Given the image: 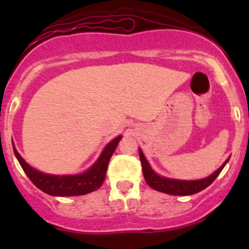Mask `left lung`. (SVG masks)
I'll use <instances>...</instances> for the list:
<instances>
[{
	"mask_svg": "<svg viewBox=\"0 0 249 249\" xmlns=\"http://www.w3.org/2000/svg\"><path fill=\"white\" fill-rule=\"evenodd\" d=\"M140 160L141 163H142V172H143L144 179H146L147 184L149 187H152L153 190L172 196H190L201 192V191H203L204 188L210 186L215 178L218 177V175L222 172V169L224 168V166L227 164L230 158L215 172H213L212 175L208 176L207 178H203V179H196V181H181V179H172V178H166L157 175L151 168L148 160H146V157H144V155L142 153L141 149Z\"/></svg>",
	"mask_w": 249,
	"mask_h": 249,
	"instance_id": "left-lung-1",
	"label": "left lung"
}]
</instances>
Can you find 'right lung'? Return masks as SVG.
I'll list each match as a JSON object with an SVG mask.
<instances>
[{
    "label": "right lung",
    "instance_id": "add662e5",
    "mask_svg": "<svg viewBox=\"0 0 249 249\" xmlns=\"http://www.w3.org/2000/svg\"><path fill=\"white\" fill-rule=\"evenodd\" d=\"M121 136L112 140L105 149L101 153L100 158L96 160V163L87 169L86 172L80 173V175L72 176H56V175H47V173L39 172L37 169L32 168L30 164L26 162L23 158L19 156L17 149L13 147L15 156L18 160L22 169L25 171L27 177L30 178L31 182L50 196H58V197H65V196H82L87 195L89 192L98 190L102 186L105 181L106 172L111 156L113 155L114 149L117 147L118 142L121 141Z\"/></svg>",
    "mask_w": 249,
    "mask_h": 249
}]
</instances>
